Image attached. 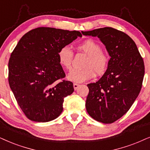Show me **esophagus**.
Masks as SVG:
<instances>
[{
    "label": "esophagus",
    "instance_id": "obj_1",
    "mask_svg": "<svg viewBox=\"0 0 150 150\" xmlns=\"http://www.w3.org/2000/svg\"><path fill=\"white\" fill-rule=\"evenodd\" d=\"M79 86V84H76V83H74L73 84V87H74V89H75V90H77V89L78 88Z\"/></svg>",
    "mask_w": 150,
    "mask_h": 150
}]
</instances>
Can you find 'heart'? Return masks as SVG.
Wrapping results in <instances>:
<instances>
[{"instance_id": "1", "label": "heart", "mask_w": 150, "mask_h": 150, "mask_svg": "<svg viewBox=\"0 0 150 150\" xmlns=\"http://www.w3.org/2000/svg\"><path fill=\"white\" fill-rule=\"evenodd\" d=\"M78 49L88 55L84 64V69L71 71L67 76L69 80L75 83H81L92 79L96 73L101 75L105 73L109 64L107 54L102 51L99 43L92 39H88L78 45ZM58 60L64 69L70 70L72 66L73 52L68 46H64L59 50Z\"/></svg>"}]
</instances>
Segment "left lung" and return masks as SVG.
Segmentation results:
<instances>
[{"label": "left lung", "mask_w": 150, "mask_h": 150, "mask_svg": "<svg viewBox=\"0 0 150 150\" xmlns=\"http://www.w3.org/2000/svg\"><path fill=\"white\" fill-rule=\"evenodd\" d=\"M81 33L99 38L111 57L101 78L87 84L86 111L96 120L112 123L127 112L141 91L145 74L143 59L133 39L114 28Z\"/></svg>", "instance_id": "8db88e82"}]
</instances>
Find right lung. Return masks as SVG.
<instances>
[{
  "instance_id": "1",
  "label": "right lung",
  "mask_w": 150,
  "mask_h": 150,
  "mask_svg": "<svg viewBox=\"0 0 150 150\" xmlns=\"http://www.w3.org/2000/svg\"><path fill=\"white\" fill-rule=\"evenodd\" d=\"M79 31L41 27L23 36L9 60V84L18 105L30 120L45 122L63 111L64 98L73 84L66 76L58 52L77 37Z\"/></svg>"
}]
</instances>
